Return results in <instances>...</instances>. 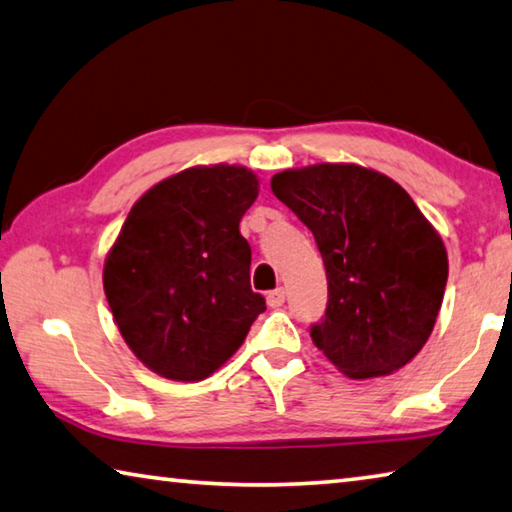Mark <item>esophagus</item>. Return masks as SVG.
Returning a JSON list of instances; mask_svg holds the SVG:
<instances>
[{
	"label": "esophagus",
	"mask_w": 512,
	"mask_h": 512,
	"mask_svg": "<svg viewBox=\"0 0 512 512\" xmlns=\"http://www.w3.org/2000/svg\"><path fill=\"white\" fill-rule=\"evenodd\" d=\"M285 303V290L283 288H276L270 294H267V306L270 308H281Z\"/></svg>",
	"instance_id": "1"
}]
</instances>
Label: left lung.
Returning a JSON list of instances; mask_svg holds the SVG:
<instances>
[{"label": "left lung", "instance_id": "left-lung-1", "mask_svg": "<svg viewBox=\"0 0 512 512\" xmlns=\"http://www.w3.org/2000/svg\"><path fill=\"white\" fill-rule=\"evenodd\" d=\"M272 191L324 258L328 306L310 328L319 351L353 380L414 360L441 310L447 251L405 188L357 164H315L276 173Z\"/></svg>", "mask_w": 512, "mask_h": 512}]
</instances>
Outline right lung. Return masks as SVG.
<instances>
[{"instance_id":"add662e5","label":"right lung","mask_w":512,"mask_h":512,"mask_svg":"<svg viewBox=\"0 0 512 512\" xmlns=\"http://www.w3.org/2000/svg\"><path fill=\"white\" fill-rule=\"evenodd\" d=\"M256 197L245 166H193L152 186L125 218L105 258V297L125 344L161 378H209L265 310L240 236Z\"/></svg>"}]
</instances>
